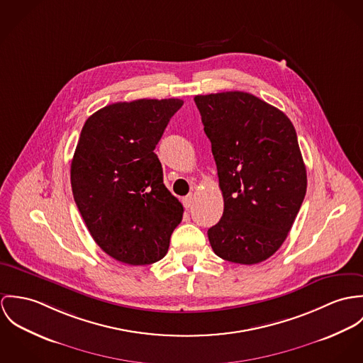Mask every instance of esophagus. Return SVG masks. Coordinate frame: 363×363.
Returning a JSON list of instances; mask_svg holds the SVG:
<instances>
[{"label": "esophagus", "instance_id": "esophagus-1", "mask_svg": "<svg viewBox=\"0 0 363 363\" xmlns=\"http://www.w3.org/2000/svg\"><path fill=\"white\" fill-rule=\"evenodd\" d=\"M194 201H195V196H194L192 194H189L188 196H185V198L182 199V203H184L185 208H189V207L194 204Z\"/></svg>", "mask_w": 363, "mask_h": 363}]
</instances>
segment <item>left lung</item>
Returning a JSON list of instances; mask_svg holds the SVG:
<instances>
[{
	"label": "left lung",
	"instance_id": "8db88e82",
	"mask_svg": "<svg viewBox=\"0 0 363 363\" xmlns=\"http://www.w3.org/2000/svg\"><path fill=\"white\" fill-rule=\"evenodd\" d=\"M224 198L208 231L217 256L256 264L274 255L306 194L295 128L279 108L245 91L195 96Z\"/></svg>",
	"mask_w": 363,
	"mask_h": 363
}]
</instances>
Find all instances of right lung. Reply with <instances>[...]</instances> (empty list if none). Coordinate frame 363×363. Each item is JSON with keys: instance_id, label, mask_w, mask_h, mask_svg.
<instances>
[{"instance_id": "add662e5", "label": "right lung", "mask_w": 363, "mask_h": 363, "mask_svg": "<svg viewBox=\"0 0 363 363\" xmlns=\"http://www.w3.org/2000/svg\"><path fill=\"white\" fill-rule=\"evenodd\" d=\"M179 99L114 103L90 116L71 164L75 203L94 242L116 260L162 259L184 207L162 182L156 145Z\"/></svg>"}]
</instances>
